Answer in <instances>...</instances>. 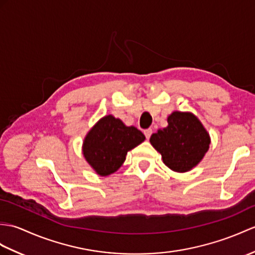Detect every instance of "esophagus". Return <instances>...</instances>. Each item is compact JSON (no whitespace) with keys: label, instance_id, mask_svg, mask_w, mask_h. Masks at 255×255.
Returning <instances> with one entry per match:
<instances>
[{"label":"esophagus","instance_id":"34e87169","mask_svg":"<svg viewBox=\"0 0 255 255\" xmlns=\"http://www.w3.org/2000/svg\"><path fill=\"white\" fill-rule=\"evenodd\" d=\"M144 134H145V138L149 139V138L151 137V134H152V129H151V128L145 129V130H144Z\"/></svg>","mask_w":255,"mask_h":255}]
</instances>
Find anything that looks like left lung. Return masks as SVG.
Segmentation results:
<instances>
[{
    "label": "left lung",
    "instance_id": "8db88e82",
    "mask_svg": "<svg viewBox=\"0 0 255 255\" xmlns=\"http://www.w3.org/2000/svg\"><path fill=\"white\" fill-rule=\"evenodd\" d=\"M167 123V127L151 135L150 142L167 167L185 173L204 157L211 143L210 134L198 117L189 112H173Z\"/></svg>",
    "mask_w": 255,
    "mask_h": 255
}]
</instances>
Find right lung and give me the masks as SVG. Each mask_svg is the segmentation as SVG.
<instances>
[{"label": "right lung", "mask_w": 255, "mask_h": 255, "mask_svg": "<svg viewBox=\"0 0 255 255\" xmlns=\"http://www.w3.org/2000/svg\"><path fill=\"white\" fill-rule=\"evenodd\" d=\"M144 134L133 126L127 127L120 118L104 116L86 135L82 153L100 176H109L125 162L127 152L139 145Z\"/></svg>", "instance_id": "add662e5"}]
</instances>
